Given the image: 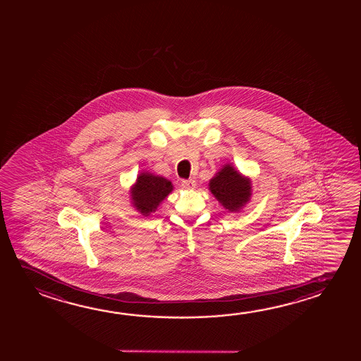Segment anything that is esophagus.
Returning a JSON list of instances; mask_svg holds the SVG:
<instances>
[{"label":"esophagus","instance_id":"obj_1","mask_svg":"<svg viewBox=\"0 0 361 361\" xmlns=\"http://www.w3.org/2000/svg\"><path fill=\"white\" fill-rule=\"evenodd\" d=\"M183 186L185 189H195L196 181L195 180H192V178H190V180H183Z\"/></svg>","mask_w":361,"mask_h":361}]
</instances>
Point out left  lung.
I'll list each match as a JSON object with an SVG mask.
<instances>
[{
  "label": "left lung",
  "mask_w": 361,
  "mask_h": 361,
  "mask_svg": "<svg viewBox=\"0 0 361 361\" xmlns=\"http://www.w3.org/2000/svg\"><path fill=\"white\" fill-rule=\"evenodd\" d=\"M209 190L229 213H239L252 197V180L225 164L209 181Z\"/></svg>",
  "instance_id": "1"
}]
</instances>
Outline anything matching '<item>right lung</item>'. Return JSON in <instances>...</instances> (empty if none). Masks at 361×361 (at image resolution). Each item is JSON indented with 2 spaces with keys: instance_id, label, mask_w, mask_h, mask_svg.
I'll return each mask as SVG.
<instances>
[{
  "instance_id": "right-lung-1",
  "label": "right lung",
  "mask_w": 361,
  "mask_h": 361,
  "mask_svg": "<svg viewBox=\"0 0 361 361\" xmlns=\"http://www.w3.org/2000/svg\"><path fill=\"white\" fill-rule=\"evenodd\" d=\"M173 190L170 180L148 171L140 172L130 186V204L143 216H149Z\"/></svg>"
}]
</instances>
